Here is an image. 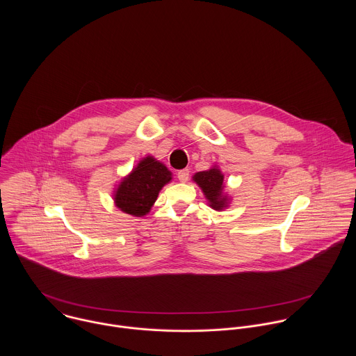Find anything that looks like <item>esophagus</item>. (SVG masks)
<instances>
[{
	"mask_svg": "<svg viewBox=\"0 0 356 356\" xmlns=\"http://www.w3.org/2000/svg\"><path fill=\"white\" fill-rule=\"evenodd\" d=\"M177 175H178V179H179V182L185 184V182H188V179H189V170H188V168L179 170Z\"/></svg>",
	"mask_w": 356,
	"mask_h": 356,
	"instance_id": "esophagus-1",
	"label": "esophagus"
}]
</instances>
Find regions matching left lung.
Returning <instances> with one entry per match:
<instances>
[{
	"instance_id": "1",
	"label": "left lung",
	"mask_w": 356,
	"mask_h": 356,
	"mask_svg": "<svg viewBox=\"0 0 356 356\" xmlns=\"http://www.w3.org/2000/svg\"><path fill=\"white\" fill-rule=\"evenodd\" d=\"M192 179L199 185L208 205L212 209L223 211L229 207L232 197L227 195V192H225V175L216 164H213L209 170L196 172Z\"/></svg>"
}]
</instances>
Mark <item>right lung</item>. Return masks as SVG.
<instances>
[{
  "mask_svg": "<svg viewBox=\"0 0 356 356\" xmlns=\"http://www.w3.org/2000/svg\"><path fill=\"white\" fill-rule=\"evenodd\" d=\"M171 179L172 172L165 164L148 154L116 185L112 195L113 203L122 212L143 218L151 212L159 192Z\"/></svg>",
  "mask_w": 356,
  "mask_h": 356,
  "instance_id": "obj_1",
  "label": "right lung"
}]
</instances>
